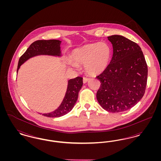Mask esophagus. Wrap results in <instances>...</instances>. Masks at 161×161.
I'll return each instance as SVG.
<instances>
[{
	"mask_svg": "<svg viewBox=\"0 0 161 161\" xmlns=\"http://www.w3.org/2000/svg\"><path fill=\"white\" fill-rule=\"evenodd\" d=\"M89 80V78H86V77H84V78H83V83H87Z\"/></svg>",
	"mask_w": 161,
	"mask_h": 161,
	"instance_id": "esophagus-1",
	"label": "esophagus"
}]
</instances>
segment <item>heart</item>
<instances>
[{
    "mask_svg": "<svg viewBox=\"0 0 161 161\" xmlns=\"http://www.w3.org/2000/svg\"><path fill=\"white\" fill-rule=\"evenodd\" d=\"M112 56V49L106 42L91 43L74 50L71 66L78 68L79 64H84L86 72L90 75H97L107 68Z\"/></svg>",
    "mask_w": 161,
    "mask_h": 161,
    "instance_id": "1",
    "label": "heart"
}]
</instances>
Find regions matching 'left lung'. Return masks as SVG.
Returning a JSON list of instances; mask_svg holds the SVG:
<instances>
[{
    "label": "left lung",
    "mask_w": 161,
    "mask_h": 161,
    "mask_svg": "<svg viewBox=\"0 0 161 161\" xmlns=\"http://www.w3.org/2000/svg\"><path fill=\"white\" fill-rule=\"evenodd\" d=\"M107 38L114 54L107 68L97 77L101 83L97 98L104 110L121 112L135 106L143 97L148 68L137 43L119 35Z\"/></svg>",
    "instance_id": "8db88e82"
}]
</instances>
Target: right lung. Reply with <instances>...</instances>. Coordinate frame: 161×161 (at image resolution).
<instances>
[{
	"mask_svg": "<svg viewBox=\"0 0 161 161\" xmlns=\"http://www.w3.org/2000/svg\"><path fill=\"white\" fill-rule=\"evenodd\" d=\"M61 41L58 40H40L33 42L19 58L17 70L24 62L30 58L38 55H51L60 56ZM83 86V78L77 77L68 81L67 91L60 106L54 112L42 115L56 118L66 115L73 108L77 102L78 92Z\"/></svg>",
	"mask_w": 161,
	"mask_h": 161,
	"instance_id": "right-lung-1",
	"label": "right lung"
}]
</instances>
